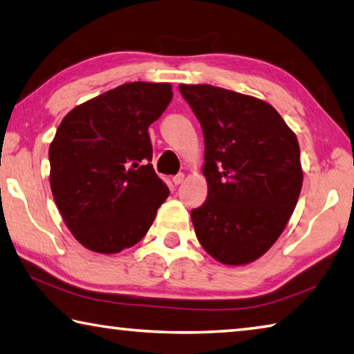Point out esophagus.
I'll list each match as a JSON object with an SVG mask.
<instances>
[{
    "mask_svg": "<svg viewBox=\"0 0 354 354\" xmlns=\"http://www.w3.org/2000/svg\"><path fill=\"white\" fill-rule=\"evenodd\" d=\"M184 173H178L176 176H173V183H175V185H179L183 181H184Z\"/></svg>",
    "mask_w": 354,
    "mask_h": 354,
    "instance_id": "1",
    "label": "esophagus"
}]
</instances>
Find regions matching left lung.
Listing matches in <instances>:
<instances>
[{
    "mask_svg": "<svg viewBox=\"0 0 354 354\" xmlns=\"http://www.w3.org/2000/svg\"><path fill=\"white\" fill-rule=\"evenodd\" d=\"M205 136L207 198L190 212L201 247L245 266L283 234L303 185L297 136L273 106L209 84H179Z\"/></svg>",
    "mask_w": 354,
    "mask_h": 354,
    "instance_id": "left-lung-1",
    "label": "left lung"
}]
</instances>
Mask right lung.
<instances>
[{
	"label": "right lung",
	"mask_w": 354,
	"mask_h": 354,
	"mask_svg": "<svg viewBox=\"0 0 354 354\" xmlns=\"http://www.w3.org/2000/svg\"><path fill=\"white\" fill-rule=\"evenodd\" d=\"M173 98L169 82H128L71 109L50 145V185L82 247L120 253L140 242L170 190L153 169L148 127Z\"/></svg>",
	"instance_id": "right-lung-1"
}]
</instances>
